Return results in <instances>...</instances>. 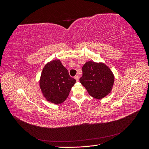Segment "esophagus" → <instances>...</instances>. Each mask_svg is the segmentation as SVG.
<instances>
[{"instance_id":"obj_1","label":"esophagus","mask_w":149,"mask_h":149,"mask_svg":"<svg viewBox=\"0 0 149 149\" xmlns=\"http://www.w3.org/2000/svg\"><path fill=\"white\" fill-rule=\"evenodd\" d=\"M74 79L76 80V81H78V80H79V76H74Z\"/></svg>"}]
</instances>
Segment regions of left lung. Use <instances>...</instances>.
<instances>
[{"label": "left lung", "mask_w": 149, "mask_h": 149, "mask_svg": "<svg viewBox=\"0 0 149 149\" xmlns=\"http://www.w3.org/2000/svg\"><path fill=\"white\" fill-rule=\"evenodd\" d=\"M80 83L92 97L101 100L111 92L114 82L112 71L103 63L89 61L82 68Z\"/></svg>", "instance_id": "8db88e82"}]
</instances>
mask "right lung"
Segmentation results:
<instances>
[{
    "instance_id": "right-lung-1",
    "label": "right lung",
    "mask_w": 149,
    "mask_h": 149,
    "mask_svg": "<svg viewBox=\"0 0 149 149\" xmlns=\"http://www.w3.org/2000/svg\"><path fill=\"white\" fill-rule=\"evenodd\" d=\"M76 80L60 60H53L44 66L40 79V87L47 101L60 104L68 96Z\"/></svg>"
}]
</instances>
